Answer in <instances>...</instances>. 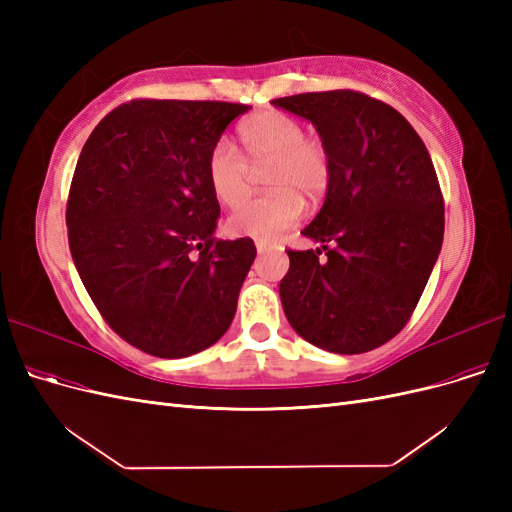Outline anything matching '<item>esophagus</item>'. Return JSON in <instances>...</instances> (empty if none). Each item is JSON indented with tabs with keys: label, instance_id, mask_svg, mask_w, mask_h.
<instances>
[{
	"label": "esophagus",
	"instance_id": "1",
	"mask_svg": "<svg viewBox=\"0 0 512 512\" xmlns=\"http://www.w3.org/2000/svg\"><path fill=\"white\" fill-rule=\"evenodd\" d=\"M271 243H267V241H256V252L258 254H262V252H269L271 250Z\"/></svg>",
	"mask_w": 512,
	"mask_h": 512
}]
</instances>
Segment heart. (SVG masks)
I'll use <instances>...</instances> for the list:
<instances>
[{"label":"heart","mask_w":512,"mask_h":512,"mask_svg":"<svg viewBox=\"0 0 512 512\" xmlns=\"http://www.w3.org/2000/svg\"><path fill=\"white\" fill-rule=\"evenodd\" d=\"M241 141L254 168L267 170V196L243 200L226 220L230 235L273 239L299 222L303 200L318 203L331 183V153L307 136L303 121L282 111L258 113L241 123ZM211 192L222 205H236L250 192L252 168L230 138L213 145L207 162Z\"/></svg>","instance_id":"1"}]
</instances>
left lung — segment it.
<instances>
[{
  "label": "left lung",
  "mask_w": 512,
  "mask_h": 512,
  "mask_svg": "<svg viewBox=\"0 0 512 512\" xmlns=\"http://www.w3.org/2000/svg\"><path fill=\"white\" fill-rule=\"evenodd\" d=\"M273 104L312 121L331 153L327 198L303 228L322 245L286 250L284 314L322 350L369 352L406 327L438 260L444 198L436 168L406 117L361 91H312Z\"/></svg>",
  "instance_id": "obj_1"
}]
</instances>
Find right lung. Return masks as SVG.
Instances as JSON below:
<instances>
[{
	"mask_svg": "<svg viewBox=\"0 0 512 512\" xmlns=\"http://www.w3.org/2000/svg\"><path fill=\"white\" fill-rule=\"evenodd\" d=\"M245 104L132 100L89 134L66 224L72 260L119 337L160 359L213 346L237 312L252 239L213 237L220 203L207 162Z\"/></svg>",
	"mask_w": 512,
	"mask_h": 512,
	"instance_id": "right-lung-1",
	"label": "right lung"
}]
</instances>
